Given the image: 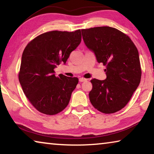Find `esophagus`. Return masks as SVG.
Instances as JSON below:
<instances>
[{
    "instance_id": "esophagus-1",
    "label": "esophagus",
    "mask_w": 154,
    "mask_h": 154,
    "mask_svg": "<svg viewBox=\"0 0 154 154\" xmlns=\"http://www.w3.org/2000/svg\"><path fill=\"white\" fill-rule=\"evenodd\" d=\"M79 82H86L87 79H84V78H83V77H81L79 79Z\"/></svg>"
}]
</instances>
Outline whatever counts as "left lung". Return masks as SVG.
Segmentation results:
<instances>
[{"instance_id":"8db88e82","label":"left lung","mask_w":154,"mask_h":154,"mask_svg":"<svg viewBox=\"0 0 154 154\" xmlns=\"http://www.w3.org/2000/svg\"><path fill=\"white\" fill-rule=\"evenodd\" d=\"M83 39L98 63L106 66L105 80H91L89 94L94 107L104 113L123 109L139 86L141 69L139 54L132 40L121 31L109 26L82 30Z\"/></svg>"}]
</instances>
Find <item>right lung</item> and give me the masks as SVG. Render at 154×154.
Returning <instances> with one entry per match:
<instances>
[{"label":"right lung","instance_id":"right-lung-1","mask_svg":"<svg viewBox=\"0 0 154 154\" xmlns=\"http://www.w3.org/2000/svg\"><path fill=\"white\" fill-rule=\"evenodd\" d=\"M81 41L80 30H54L36 36L25 48L19 81L26 96L41 113L55 115L69 104L79 80L62 74L56 77L54 69L60 63L66 64Z\"/></svg>","mask_w":154,"mask_h":154}]
</instances>
